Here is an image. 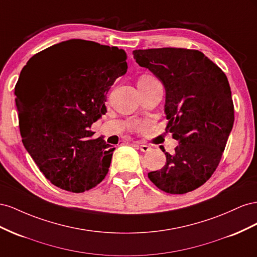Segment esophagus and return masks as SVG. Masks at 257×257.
<instances>
[{"label":"esophagus","instance_id":"esophagus-1","mask_svg":"<svg viewBox=\"0 0 257 257\" xmlns=\"http://www.w3.org/2000/svg\"><path fill=\"white\" fill-rule=\"evenodd\" d=\"M138 146H139V149H140V151H142V152H149L150 150H151V148L149 145H145V144H141V143H139L138 144Z\"/></svg>","mask_w":257,"mask_h":257}]
</instances>
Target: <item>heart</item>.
Masks as SVG:
<instances>
[{"instance_id": "1", "label": "heart", "mask_w": 257, "mask_h": 257, "mask_svg": "<svg viewBox=\"0 0 257 257\" xmlns=\"http://www.w3.org/2000/svg\"><path fill=\"white\" fill-rule=\"evenodd\" d=\"M139 80H155V78L151 75H143Z\"/></svg>"}]
</instances>
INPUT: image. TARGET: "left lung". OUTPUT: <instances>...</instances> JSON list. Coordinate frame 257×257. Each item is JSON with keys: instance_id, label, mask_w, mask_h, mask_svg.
<instances>
[{"instance_id": "8db88e82", "label": "left lung", "mask_w": 257, "mask_h": 257, "mask_svg": "<svg viewBox=\"0 0 257 257\" xmlns=\"http://www.w3.org/2000/svg\"><path fill=\"white\" fill-rule=\"evenodd\" d=\"M134 58L164 85L166 130L179 142L172 155L160 146L166 165L149 179L166 193L192 192L215 171L233 126L228 79L199 50L138 49Z\"/></svg>"}]
</instances>
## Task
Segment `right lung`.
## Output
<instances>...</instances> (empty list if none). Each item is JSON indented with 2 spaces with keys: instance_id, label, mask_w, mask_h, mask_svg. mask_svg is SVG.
I'll return each mask as SVG.
<instances>
[{
  "instance_id": "1",
  "label": "right lung",
  "mask_w": 257,
  "mask_h": 257,
  "mask_svg": "<svg viewBox=\"0 0 257 257\" xmlns=\"http://www.w3.org/2000/svg\"><path fill=\"white\" fill-rule=\"evenodd\" d=\"M126 60L123 49L70 40L35 55L21 71L15 94L23 142L57 187L83 193L107 174L115 148L92 139L89 128L106 113V93L126 74Z\"/></svg>"
}]
</instances>
